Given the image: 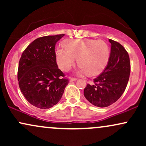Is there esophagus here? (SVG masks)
I'll use <instances>...</instances> for the list:
<instances>
[{
    "label": "esophagus",
    "mask_w": 146,
    "mask_h": 146,
    "mask_svg": "<svg viewBox=\"0 0 146 146\" xmlns=\"http://www.w3.org/2000/svg\"><path fill=\"white\" fill-rule=\"evenodd\" d=\"M77 80V78H70V82H74V81H76Z\"/></svg>",
    "instance_id": "esophagus-1"
}]
</instances>
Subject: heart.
<instances>
[{"mask_svg": "<svg viewBox=\"0 0 146 146\" xmlns=\"http://www.w3.org/2000/svg\"><path fill=\"white\" fill-rule=\"evenodd\" d=\"M63 44L64 47H57L56 56L58 66L64 71H68L78 58L79 72L93 76L101 73L109 61L110 47L103 40L67 39Z\"/></svg>", "mask_w": 146, "mask_h": 146, "instance_id": "obj_1", "label": "heart"}]
</instances>
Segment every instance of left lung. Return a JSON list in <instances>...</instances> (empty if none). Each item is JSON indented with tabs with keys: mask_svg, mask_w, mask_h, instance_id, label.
I'll list each match as a JSON object with an SVG mask.
<instances>
[{
	"mask_svg": "<svg viewBox=\"0 0 146 146\" xmlns=\"http://www.w3.org/2000/svg\"><path fill=\"white\" fill-rule=\"evenodd\" d=\"M111 44L109 61L104 71L88 84L84 95L90 103L104 108L117 102L125 91L130 74L128 52L121 44L109 39Z\"/></svg>",
	"mask_w": 146,
	"mask_h": 146,
	"instance_id": "left-lung-1",
	"label": "left lung"
}]
</instances>
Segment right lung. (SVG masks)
<instances>
[{"mask_svg": "<svg viewBox=\"0 0 146 146\" xmlns=\"http://www.w3.org/2000/svg\"><path fill=\"white\" fill-rule=\"evenodd\" d=\"M64 34L40 37L22 54L18 69L20 89L31 104L47 109L59 102L68 79L58 68L55 46Z\"/></svg>", "mask_w": 146, "mask_h": 146, "instance_id": "obj_1", "label": "right lung"}]
</instances>
